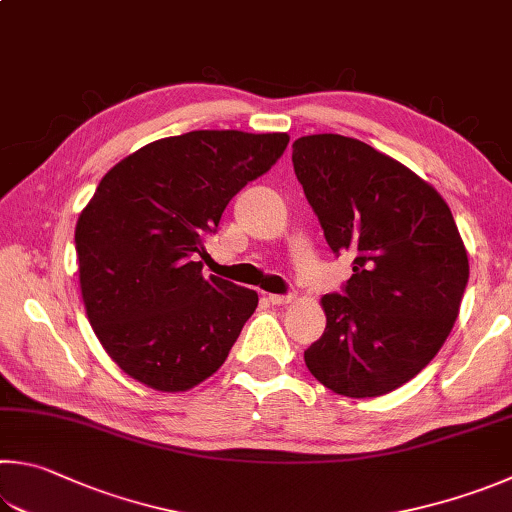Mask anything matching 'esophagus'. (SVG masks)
Masks as SVG:
<instances>
[{
    "instance_id": "1",
    "label": "esophagus",
    "mask_w": 512,
    "mask_h": 512,
    "mask_svg": "<svg viewBox=\"0 0 512 512\" xmlns=\"http://www.w3.org/2000/svg\"><path fill=\"white\" fill-rule=\"evenodd\" d=\"M268 302L275 304V306H284V304H288V302H293V295H291V293H288V295L271 293V295H268Z\"/></svg>"
}]
</instances>
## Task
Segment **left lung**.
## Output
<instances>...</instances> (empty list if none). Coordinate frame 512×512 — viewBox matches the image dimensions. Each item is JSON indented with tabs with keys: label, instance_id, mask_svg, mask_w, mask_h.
Returning a JSON list of instances; mask_svg holds the SVG:
<instances>
[{
	"label": "left lung",
	"instance_id": "obj_1",
	"mask_svg": "<svg viewBox=\"0 0 512 512\" xmlns=\"http://www.w3.org/2000/svg\"><path fill=\"white\" fill-rule=\"evenodd\" d=\"M293 167L333 253L353 255L340 293L322 297L327 329L304 351L331 392L371 398L412 380L459 315L468 253L448 203L374 147L302 136Z\"/></svg>",
	"mask_w": 512,
	"mask_h": 512
}]
</instances>
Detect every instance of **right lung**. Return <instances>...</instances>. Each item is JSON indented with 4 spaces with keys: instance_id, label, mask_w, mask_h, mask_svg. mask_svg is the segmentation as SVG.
<instances>
[{
    "instance_id": "1",
    "label": "right lung",
    "mask_w": 512,
    "mask_h": 512,
    "mask_svg": "<svg viewBox=\"0 0 512 512\" xmlns=\"http://www.w3.org/2000/svg\"><path fill=\"white\" fill-rule=\"evenodd\" d=\"M286 145V134L199 129L145 145L102 176L76 224L80 288L100 345L127 376L185 392L224 365L259 297L203 277L194 255Z\"/></svg>"
}]
</instances>
